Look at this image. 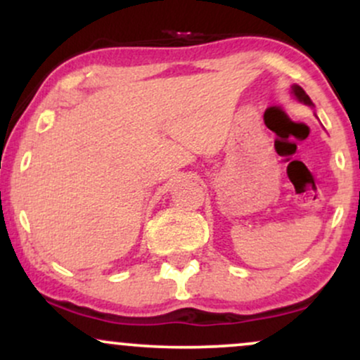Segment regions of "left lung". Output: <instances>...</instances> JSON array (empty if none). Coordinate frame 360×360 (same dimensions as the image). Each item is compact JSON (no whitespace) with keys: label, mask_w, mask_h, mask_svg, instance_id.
<instances>
[{"label":"left lung","mask_w":360,"mask_h":360,"mask_svg":"<svg viewBox=\"0 0 360 360\" xmlns=\"http://www.w3.org/2000/svg\"><path fill=\"white\" fill-rule=\"evenodd\" d=\"M292 91H291V93L292 94H295V98H296V100H298V101H301V103H304V105H308V106H313V103H311V100H309V96H308V94L307 93H304V89L303 88H301V86H298V84H295V86H292V88H291Z\"/></svg>","instance_id":"obj_1"}]
</instances>
